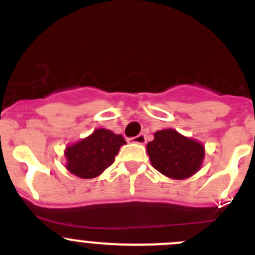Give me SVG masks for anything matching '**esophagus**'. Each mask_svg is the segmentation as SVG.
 Instances as JSON below:
<instances>
[{"mask_svg": "<svg viewBox=\"0 0 255 255\" xmlns=\"http://www.w3.org/2000/svg\"><path fill=\"white\" fill-rule=\"evenodd\" d=\"M133 143H137V144H144L146 142V138H145V134H143V133H140V134L135 135V137H133L132 139Z\"/></svg>", "mask_w": 255, "mask_h": 255, "instance_id": "obj_1", "label": "esophagus"}]
</instances>
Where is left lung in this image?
Returning <instances> with one entry per match:
<instances>
[{
    "instance_id": "left-lung-1",
    "label": "left lung",
    "mask_w": 255,
    "mask_h": 255,
    "mask_svg": "<svg viewBox=\"0 0 255 255\" xmlns=\"http://www.w3.org/2000/svg\"><path fill=\"white\" fill-rule=\"evenodd\" d=\"M146 153L159 173L174 180H184L201 169L205 146L169 128L154 133V139L146 144Z\"/></svg>"
}]
</instances>
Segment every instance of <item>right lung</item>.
Segmentation results:
<instances>
[{
	"instance_id": "add662e5",
	"label": "right lung",
	"mask_w": 255,
	"mask_h": 255,
	"mask_svg": "<svg viewBox=\"0 0 255 255\" xmlns=\"http://www.w3.org/2000/svg\"><path fill=\"white\" fill-rule=\"evenodd\" d=\"M126 140L112 130L97 128L89 137L68 145L64 151L65 168L81 179L101 175L115 161L120 148Z\"/></svg>"
}]
</instances>
